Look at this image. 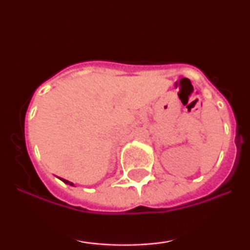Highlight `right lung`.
Segmentation results:
<instances>
[{
    "label": "right lung",
    "mask_w": 250,
    "mask_h": 250,
    "mask_svg": "<svg viewBox=\"0 0 250 250\" xmlns=\"http://www.w3.org/2000/svg\"><path fill=\"white\" fill-rule=\"evenodd\" d=\"M63 182L64 183H67V185H70V186H74V183L73 182H70V181H67V180H64V179H61Z\"/></svg>",
    "instance_id": "obj_1"
}]
</instances>
